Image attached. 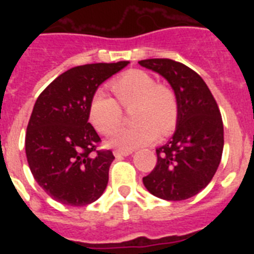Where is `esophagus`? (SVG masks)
<instances>
[{
	"instance_id": "34e87169",
	"label": "esophagus",
	"mask_w": 254,
	"mask_h": 254,
	"mask_svg": "<svg viewBox=\"0 0 254 254\" xmlns=\"http://www.w3.org/2000/svg\"><path fill=\"white\" fill-rule=\"evenodd\" d=\"M113 154L116 158H122V156H127V155L132 154V150H114Z\"/></svg>"
}]
</instances>
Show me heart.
Here are the masks:
<instances>
[{
    "mask_svg": "<svg viewBox=\"0 0 254 254\" xmlns=\"http://www.w3.org/2000/svg\"><path fill=\"white\" fill-rule=\"evenodd\" d=\"M118 103L103 91L94 95L89 108V118L100 133L111 134L121 125L125 109L132 111L136 125L117 129L111 145L123 150L145 146L161 136H168L179 120V100L172 87L141 69H131L112 82Z\"/></svg>",
    "mask_w": 254,
    "mask_h": 254,
    "instance_id": "1",
    "label": "heart"
}]
</instances>
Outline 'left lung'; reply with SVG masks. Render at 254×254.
<instances>
[{
  "instance_id": "1",
  "label": "left lung",
  "mask_w": 254,
  "mask_h": 254,
  "mask_svg": "<svg viewBox=\"0 0 254 254\" xmlns=\"http://www.w3.org/2000/svg\"><path fill=\"white\" fill-rule=\"evenodd\" d=\"M142 67L163 76L179 100L176 132L156 149L158 163L143 186L167 201L196 196L212 179L224 149V126L216 100L202 77L169 58L138 61Z\"/></svg>"
}]
</instances>
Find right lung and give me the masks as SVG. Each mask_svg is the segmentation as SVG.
Here are the masks:
<instances>
[{"instance_id": "right-lung-1", "label": "right lung", "mask_w": 254, "mask_h": 254, "mask_svg": "<svg viewBox=\"0 0 254 254\" xmlns=\"http://www.w3.org/2000/svg\"><path fill=\"white\" fill-rule=\"evenodd\" d=\"M129 62L90 64L67 69L42 91L28 123L25 152L38 185L58 202L85 206L99 198L114 160L89 121V108L103 82Z\"/></svg>"}]
</instances>
